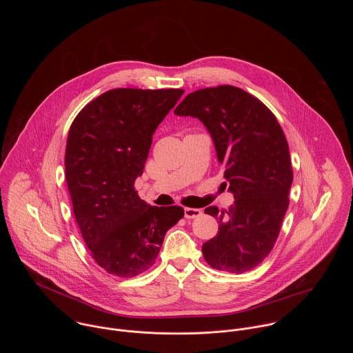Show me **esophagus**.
I'll return each instance as SVG.
<instances>
[{"label":"esophagus","instance_id":"esophagus-1","mask_svg":"<svg viewBox=\"0 0 353 353\" xmlns=\"http://www.w3.org/2000/svg\"><path fill=\"white\" fill-rule=\"evenodd\" d=\"M201 209H197V208H185V217L186 219H196L199 216H201Z\"/></svg>","mask_w":353,"mask_h":353}]
</instances>
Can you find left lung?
I'll use <instances>...</instances> for the list:
<instances>
[{"mask_svg": "<svg viewBox=\"0 0 353 353\" xmlns=\"http://www.w3.org/2000/svg\"><path fill=\"white\" fill-rule=\"evenodd\" d=\"M174 114L199 118L208 129L235 199L228 210L205 209L219 232L202 245L203 258L217 270H252L273 249L290 203L294 174L284 132L262 101L232 85L192 92Z\"/></svg>", "mask_w": 353, "mask_h": 353, "instance_id": "8db88e82", "label": "left lung"}]
</instances>
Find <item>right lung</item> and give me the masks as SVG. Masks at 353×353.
Segmentation results:
<instances>
[{"label": "right lung", "instance_id": "obj_1", "mask_svg": "<svg viewBox=\"0 0 353 353\" xmlns=\"http://www.w3.org/2000/svg\"><path fill=\"white\" fill-rule=\"evenodd\" d=\"M183 90L117 88L88 103L66 141L65 176L83 239L97 263L134 277L154 263L182 206H152L134 190L152 136Z\"/></svg>", "mask_w": 353, "mask_h": 353}]
</instances>
